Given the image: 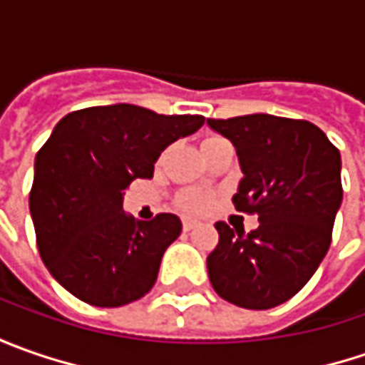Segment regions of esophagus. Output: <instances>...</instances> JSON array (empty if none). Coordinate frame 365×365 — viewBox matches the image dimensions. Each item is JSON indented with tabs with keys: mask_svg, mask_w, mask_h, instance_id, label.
Instances as JSON below:
<instances>
[{
	"mask_svg": "<svg viewBox=\"0 0 365 365\" xmlns=\"http://www.w3.org/2000/svg\"><path fill=\"white\" fill-rule=\"evenodd\" d=\"M197 225H199V221H195V219H185V221H182V230H185V232L195 230Z\"/></svg>",
	"mask_w": 365,
	"mask_h": 365,
	"instance_id": "obj_1",
	"label": "esophagus"
}]
</instances>
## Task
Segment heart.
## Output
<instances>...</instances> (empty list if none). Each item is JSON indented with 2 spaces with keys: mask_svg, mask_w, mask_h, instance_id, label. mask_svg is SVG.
I'll list each match as a JSON object with an SVG mask.
<instances>
[{
  "mask_svg": "<svg viewBox=\"0 0 365 365\" xmlns=\"http://www.w3.org/2000/svg\"><path fill=\"white\" fill-rule=\"evenodd\" d=\"M213 140H219V138L217 135H209V138H205L203 144H209ZM211 201H213V197L207 190L190 189L180 195V207L185 211H189V213H203V211H207L211 207Z\"/></svg>",
  "mask_w": 365,
  "mask_h": 365,
  "instance_id": "b5f03b06",
  "label": "heart"
}]
</instances>
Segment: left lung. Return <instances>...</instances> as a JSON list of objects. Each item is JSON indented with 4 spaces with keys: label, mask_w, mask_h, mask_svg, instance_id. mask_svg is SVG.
Returning <instances> with one entry per match:
<instances>
[{
    "label": "left lung",
    "mask_w": 365,
    "mask_h": 365,
    "mask_svg": "<svg viewBox=\"0 0 365 365\" xmlns=\"http://www.w3.org/2000/svg\"><path fill=\"white\" fill-rule=\"evenodd\" d=\"M207 123L237 152L244 178L233 195L235 209L259 221L250 233L215 223L209 280L227 302L272 309L311 280L329 250L344 199L339 150L304 120L254 113Z\"/></svg>",
    "instance_id": "1"
}]
</instances>
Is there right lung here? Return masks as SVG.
Segmentation results:
<instances>
[{
    "instance_id": "add662e5",
    "label": "right lung",
    "mask_w": 365,
    "mask_h": 365,
    "mask_svg": "<svg viewBox=\"0 0 365 365\" xmlns=\"http://www.w3.org/2000/svg\"><path fill=\"white\" fill-rule=\"evenodd\" d=\"M203 123L130 103L78 109L56 123L36 154L30 213L40 258L73 297L123 307L150 292L182 223L173 213L133 221L123 190L152 178L162 150Z\"/></svg>"
}]
</instances>
